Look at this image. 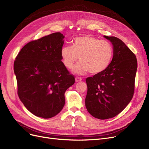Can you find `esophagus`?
<instances>
[{
  "label": "esophagus",
  "mask_w": 149,
  "mask_h": 149,
  "mask_svg": "<svg viewBox=\"0 0 149 149\" xmlns=\"http://www.w3.org/2000/svg\"><path fill=\"white\" fill-rule=\"evenodd\" d=\"M81 80H82V79H81V77H75V81H76V82H77V81H81Z\"/></svg>",
  "instance_id": "1"
}]
</instances>
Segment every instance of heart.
Segmentation results:
<instances>
[{
    "label": "heart",
    "instance_id": "heart-1",
    "mask_svg": "<svg viewBox=\"0 0 149 149\" xmlns=\"http://www.w3.org/2000/svg\"><path fill=\"white\" fill-rule=\"evenodd\" d=\"M113 54L111 43L89 35L75 37L72 46H63L61 50L62 62L68 69L72 68L79 58L80 62L74 68L79 74L88 71L92 74L102 73L111 64Z\"/></svg>",
    "mask_w": 149,
    "mask_h": 149
}]
</instances>
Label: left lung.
Returning a JSON list of instances; mask_svg holds the SVG:
<instances>
[{
  "instance_id": "8db88e82",
  "label": "left lung",
  "mask_w": 149,
  "mask_h": 149,
  "mask_svg": "<svg viewBox=\"0 0 149 149\" xmlns=\"http://www.w3.org/2000/svg\"><path fill=\"white\" fill-rule=\"evenodd\" d=\"M104 37L113 45L112 61L102 73L86 79V108L100 119L116 116L131 102L137 69L136 55L123 41L114 36Z\"/></svg>"
}]
</instances>
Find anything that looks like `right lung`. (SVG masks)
I'll list each match as a JSON object with an SVG mask.
<instances>
[{
    "instance_id": "right-lung-1",
    "label": "right lung",
    "mask_w": 149,
    "mask_h": 149,
    "mask_svg": "<svg viewBox=\"0 0 149 149\" xmlns=\"http://www.w3.org/2000/svg\"><path fill=\"white\" fill-rule=\"evenodd\" d=\"M64 38L57 32L28 42L14 61L19 98L36 116L47 119L58 114L66 90L75 83L61 61Z\"/></svg>"
}]
</instances>
